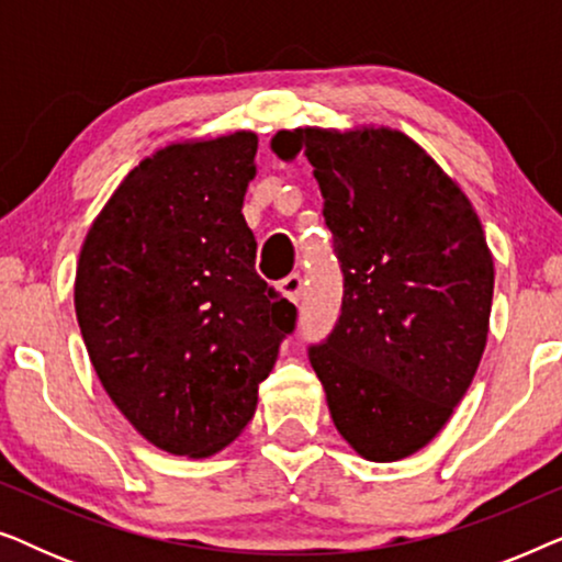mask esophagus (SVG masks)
Instances as JSON below:
<instances>
[{
	"label": "esophagus",
	"instance_id": "1",
	"mask_svg": "<svg viewBox=\"0 0 562 562\" xmlns=\"http://www.w3.org/2000/svg\"><path fill=\"white\" fill-rule=\"evenodd\" d=\"M279 289H281V294L289 299V302L299 304V302H302V296H304V279L299 273H291L279 283Z\"/></svg>",
	"mask_w": 562,
	"mask_h": 562
}]
</instances>
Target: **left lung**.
Wrapping results in <instances>:
<instances>
[{
    "mask_svg": "<svg viewBox=\"0 0 562 562\" xmlns=\"http://www.w3.org/2000/svg\"><path fill=\"white\" fill-rule=\"evenodd\" d=\"M271 150L310 158L345 276L340 319L310 348L337 432L373 463L409 458L448 425L488 340L479 214L398 130H279Z\"/></svg>",
    "mask_w": 562,
    "mask_h": 562,
    "instance_id": "8db88e82",
    "label": "left lung"
}]
</instances>
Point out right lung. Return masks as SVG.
I'll return each instance as SVG.
<instances>
[{"label":"right lung","instance_id":"obj_1","mask_svg":"<svg viewBox=\"0 0 562 562\" xmlns=\"http://www.w3.org/2000/svg\"><path fill=\"white\" fill-rule=\"evenodd\" d=\"M250 130L143 158L91 222L74 304L114 406L158 450L210 458L258 406L296 306L256 273Z\"/></svg>","mask_w":562,"mask_h":562}]
</instances>
